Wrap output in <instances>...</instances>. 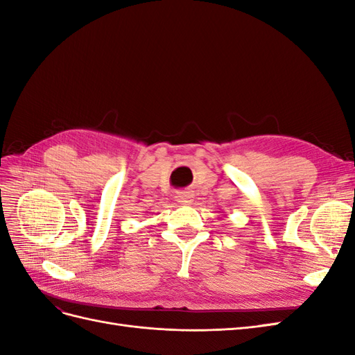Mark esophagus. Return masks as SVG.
Returning <instances> with one entry per match:
<instances>
[{
  "label": "esophagus",
  "mask_w": 355,
  "mask_h": 355,
  "mask_svg": "<svg viewBox=\"0 0 355 355\" xmlns=\"http://www.w3.org/2000/svg\"><path fill=\"white\" fill-rule=\"evenodd\" d=\"M175 198L179 204H188V202H191L192 196H191V192H188V191H178Z\"/></svg>",
  "instance_id": "obj_1"
}]
</instances>
